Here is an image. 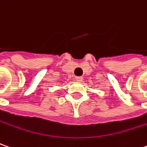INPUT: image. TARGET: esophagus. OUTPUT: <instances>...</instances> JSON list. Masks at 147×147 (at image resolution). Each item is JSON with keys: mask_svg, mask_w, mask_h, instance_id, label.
<instances>
[{"mask_svg": "<svg viewBox=\"0 0 147 147\" xmlns=\"http://www.w3.org/2000/svg\"><path fill=\"white\" fill-rule=\"evenodd\" d=\"M76 80L77 81H82L83 80V77L82 76H76Z\"/></svg>", "mask_w": 147, "mask_h": 147, "instance_id": "obj_1", "label": "esophagus"}]
</instances>
